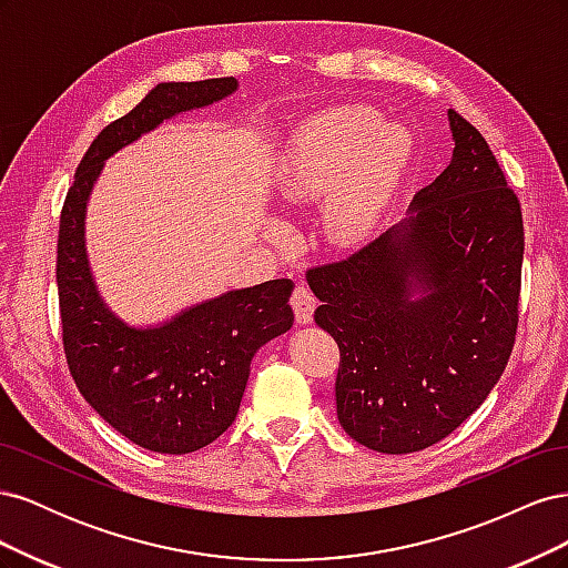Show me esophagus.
Wrapping results in <instances>:
<instances>
[{
    "mask_svg": "<svg viewBox=\"0 0 568 568\" xmlns=\"http://www.w3.org/2000/svg\"><path fill=\"white\" fill-rule=\"evenodd\" d=\"M291 305H294V313H296L298 324H311L313 322L317 298L313 296L311 288L298 284L296 291H294V296H291Z\"/></svg>",
    "mask_w": 568,
    "mask_h": 568,
    "instance_id": "obj_1",
    "label": "esophagus"
}]
</instances>
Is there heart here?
I'll list each match as a JSON object with an SVG mask.
<instances>
[{
    "instance_id": "1",
    "label": "heart",
    "mask_w": 568,
    "mask_h": 568,
    "mask_svg": "<svg viewBox=\"0 0 568 568\" xmlns=\"http://www.w3.org/2000/svg\"><path fill=\"white\" fill-rule=\"evenodd\" d=\"M412 156V136L398 123H379L369 106L332 109L307 123L291 144L277 180L284 201L326 199V232L348 244L363 236L400 184Z\"/></svg>"
}]
</instances>
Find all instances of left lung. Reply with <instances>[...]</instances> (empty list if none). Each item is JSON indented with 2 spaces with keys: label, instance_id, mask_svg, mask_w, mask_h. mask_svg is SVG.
<instances>
[{
  "label": "left lung",
  "instance_id": "8db88e82",
  "mask_svg": "<svg viewBox=\"0 0 568 568\" xmlns=\"http://www.w3.org/2000/svg\"><path fill=\"white\" fill-rule=\"evenodd\" d=\"M453 159L398 225L307 270L341 351L336 415L386 455L443 440L488 398L519 322L524 220L480 132L448 111Z\"/></svg>",
  "mask_w": 568,
  "mask_h": 568
}]
</instances>
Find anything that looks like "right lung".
<instances>
[{
	"instance_id": "obj_1",
	"label": "right lung",
	"mask_w": 568,
	"mask_h": 568,
	"mask_svg": "<svg viewBox=\"0 0 568 568\" xmlns=\"http://www.w3.org/2000/svg\"><path fill=\"white\" fill-rule=\"evenodd\" d=\"M236 78L161 82L128 115L99 132L75 170L59 227L57 284L63 351L82 398L140 448L186 455L234 422L251 359L294 324L291 280H272L184 307L159 324L120 320L99 294L84 242L92 189L115 151L163 120L234 94Z\"/></svg>"
}]
</instances>
